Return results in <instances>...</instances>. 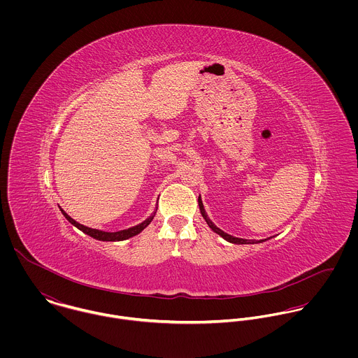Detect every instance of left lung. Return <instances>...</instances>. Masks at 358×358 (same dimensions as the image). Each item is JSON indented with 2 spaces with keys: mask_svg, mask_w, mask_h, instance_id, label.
<instances>
[{
  "mask_svg": "<svg viewBox=\"0 0 358 358\" xmlns=\"http://www.w3.org/2000/svg\"><path fill=\"white\" fill-rule=\"evenodd\" d=\"M199 205H200V209H201V213H203V216H204L205 220H206V223H208V226L215 231V233H217L219 236H222L224 240H227L229 243H233V244H254V241H251V240H244V238H237V237H233V236H230V234H227V233H224V231H222L219 227H216L212 222H210V219L208 217V215L205 213L204 210V205H203V201H201V199H199ZM263 240H260V241H257V243H262Z\"/></svg>",
  "mask_w": 358,
  "mask_h": 358,
  "instance_id": "8db88e82",
  "label": "left lung"
}]
</instances>
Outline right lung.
<instances>
[{
    "label": "right lung",
    "mask_w": 358,
    "mask_h": 358,
    "mask_svg": "<svg viewBox=\"0 0 358 358\" xmlns=\"http://www.w3.org/2000/svg\"><path fill=\"white\" fill-rule=\"evenodd\" d=\"M62 210V213L64 215V217L71 223V224H74L77 229H80L81 231H84L85 234H88V236H91V237H94V238H96V240H99V241H122V240H127V238H131V237H134V236H136V234H139L145 227H148L149 224H150V222L153 220V216H150V217H148L145 222H142V223H139L138 226H134V227H129V229H127V230H121V231H114V233H108V231H102V230H98V229H91V227H87V226H84V224H81V223H78V222H76L73 217H70L63 209H60Z\"/></svg>",
    "instance_id": "right-lung-1"
}]
</instances>
